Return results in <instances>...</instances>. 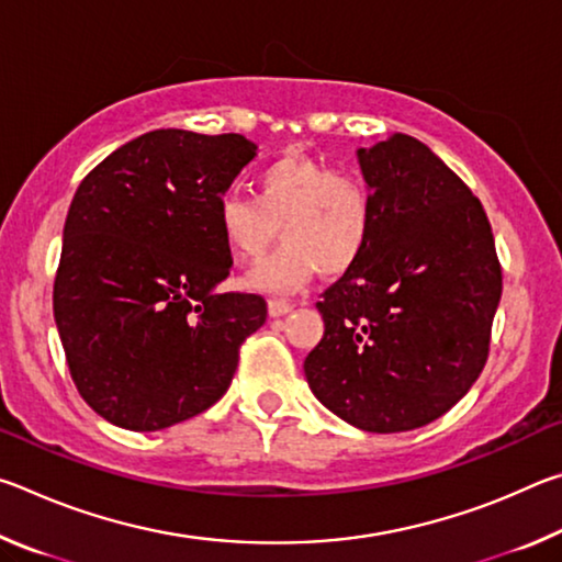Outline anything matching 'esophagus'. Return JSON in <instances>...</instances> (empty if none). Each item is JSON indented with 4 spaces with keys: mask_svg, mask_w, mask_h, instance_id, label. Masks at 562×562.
<instances>
[{
    "mask_svg": "<svg viewBox=\"0 0 562 562\" xmlns=\"http://www.w3.org/2000/svg\"><path fill=\"white\" fill-rule=\"evenodd\" d=\"M268 312H270V317H282V315H288V312H292V302L272 297V300L268 302Z\"/></svg>",
    "mask_w": 562,
    "mask_h": 562,
    "instance_id": "1",
    "label": "esophagus"
}]
</instances>
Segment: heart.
<instances>
[{
	"instance_id": "heart-1",
	"label": "heart",
	"mask_w": 562,
	"mask_h": 562,
	"mask_svg": "<svg viewBox=\"0 0 562 562\" xmlns=\"http://www.w3.org/2000/svg\"><path fill=\"white\" fill-rule=\"evenodd\" d=\"M215 223L237 262L258 260L280 227L284 245L245 274L243 288L284 294L304 288L319 270L355 268L372 237L374 205L361 178L307 156H284L255 178V201L223 195Z\"/></svg>"
}]
</instances>
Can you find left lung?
Listing matches in <instances>:
<instances>
[{"instance_id": "8db88e82", "label": "left lung", "mask_w": 562, "mask_h": 562, "mask_svg": "<svg viewBox=\"0 0 562 562\" xmlns=\"http://www.w3.org/2000/svg\"><path fill=\"white\" fill-rule=\"evenodd\" d=\"M357 160L374 205L364 255L322 294L304 359L322 404L361 431H412L479 379L501 302L491 223L469 186L406 133Z\"/></svg>"}]
</instances>
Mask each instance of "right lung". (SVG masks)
<instances>
[{
	"instance_id": "1",
	"label": "right lung",
	"mask_w": 562,
	"mask_h": 562,
	"mask_svg": "<svg viewBox=\"0 0 562 562\" xmlns=\"http://www.w3.org/2000/svg\"><path fill=\"white\" fill-rule=\"evenodd\" d=\"M255 156L240 133L160 128L76 190L54 319L83 402L121 429L160 431L213 406L265 325L258 294L217 292L233 258L215 207Z\"/></svg>"
}]
</instances>
